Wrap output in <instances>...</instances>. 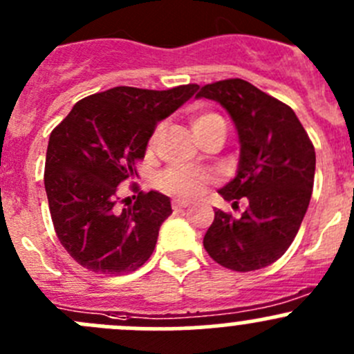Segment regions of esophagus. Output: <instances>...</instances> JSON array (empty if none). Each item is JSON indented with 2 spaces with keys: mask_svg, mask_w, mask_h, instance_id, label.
<instances>
[{
  "mask_svg": "<svg viewBox=\"0 0 354 354\" xmlns=\"http://www.w3.org/2000/svg\"><path fill=\"white\" fill-rule=\"evenodd\" d=\"M187 207H190V202H187V200H174V202H173V209L176 210V212H180V210H185Z\"/></svg>",
  "mask_w": 354,
  "mask_h": 354,
  "instance_id": "esophagus-1",
  "label": "esophagus"
}]
</instances>
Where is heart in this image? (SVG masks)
<instances>
[{
  "label": "heart",
  "mask_w": 354,
  "mask_h": 354,
  "mask_svg": "<svg viewBox=\"0 0 354 354\" xmlns=\"http://www.w3.org/2000/svg\"><path fill=\"white\" fill-rule=\"evenodd\" d=\"M217 121L223 120H221V116L212 113H194L190 118L194 133H198L203 128L210 127V124L217 123ZM157 137H159V131L154 133L151 145L156 144ZM210 180H212V176H210L207 171L200 169V167L176 166L166 169L159 178H157V187L162 192H166V194L178 195V197L185 198H194L205 190V187L209 185Z\"/></svg>",
  "instance_id": "1"
}]
</instances>
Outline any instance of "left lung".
Returning <instances> with one entry per match:
<instances>
[{
	"instance_id": "left-lung-1",
	"label": "left lung",
	"mask_w": 354,
	"mask_h": 354,
	"mask_svg": "<svg viewBox=\"0 0 354 354\" xmlns=\"http://www.w3.org/2000/svg\"><path fill=\"white\" fill-rule=\"evenodd\" d=\"M197 99L223 106L238 133L236 174L219 194L248 207L240 217L214 209L203 236L207 253L238 272L263 269L284 255L308 209L315 178V149L289 106L241 78L197 88Z\"/></svg>"
}]
</instances>
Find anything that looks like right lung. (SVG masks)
<instances>
[{
    "instance_id": "1",
    "label": "right lung",
    "mask_w": 354,
    "mask_h": 354,
    "mask_svg": "<svg viewBox=\"0 0 354 354\" xmlns=\"http://www.w3.org/2000/svg\"><path fill=\"white\" fill-rule=\"evenodd\" d=\"M198 85L169 91L114 87L82 99L49 135L44 187L59 243L82 267L128 274L154 252L171 200L151 190L121 209L116 190L133 178L159 121Z\"/></svg>"
}]
</instances>
